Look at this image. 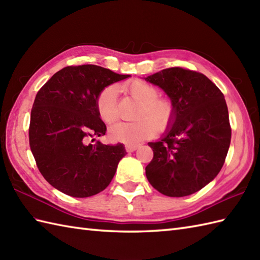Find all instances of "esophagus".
<instances>
[{"label":"esophagus","mask_w":260,"mask_h":260,"mask_svg":"<svg viewBox=\"0 0 260 260\" xmlns=\"http://www.w3.org/2000/svg\"><path fill=\"white\" fill-rule=\"evenodd\" d=\"M139 146H140V144H126L125 148L127 152H134Z\"/></svg>","instance_id":"34e87169"}]
</instances>
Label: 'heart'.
<instances>
[{
    "label": "heart",
    "mask_w": 260,
    "mask_h": 260,
    "mask_svg": "<svg viewBox=\"0 0 260 260\" xmlns=\"http://www.w3.org/2000/svg\"><path fill=\"white\" fill-rule=\"evenodd\" d=\"M124 89L140 103L136 118L133 123H117L110 127L109 136L115 142L134 144L150 139L172 124L175 106L168 97H158V89L143 80H133L124 85ZM98 116L106 124H113L118 118L117 87L110 85L98 93L96 99Z\"/></svg>",
    "instance_id": "1"
}]
</instances>
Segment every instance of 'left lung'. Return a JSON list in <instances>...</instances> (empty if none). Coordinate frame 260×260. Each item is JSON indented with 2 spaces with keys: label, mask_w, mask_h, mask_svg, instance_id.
<instances>
[{
  "label": "left lung",
  "mask_w": 260,
  "mask_h": 260,
  "mask_svg": "<svg viewBox=\"0 0 260 260\" xmlns=\"http://www.w3.org/2000/svg\"><path fill=\"white\" fill-rule=\"evenodd\" d=\"M145 80L161 87L175 106L167 135L148 143L154 155L146 178L164 196H190L218 175L227 156L231 126L223 93L207 76L181 67Z\"/></svg>",
  "instance_id": "obj_1"
}]
</instances>
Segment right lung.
I'll use <instances>...</instances> for the list:
<instances>
[{"mask_svg": "<svg viewBox=\"0 0 260 260\" xmlns=\"http://www.w3.org/2000/svg\"><path fill=\"white\" fill-rule=\"evenodd\" d=\"M127 77L96 64L68 66L38 91L31 109L30 148L43 178L64 194L87 198L102 192L126 155L120 143L89 144L88 140L107 131L96 109L98 93Z\"/></svg>", "mask_w": 260, "mask_h": 260, "instance_id": "1", "label": "right lung"}]
</instances>
